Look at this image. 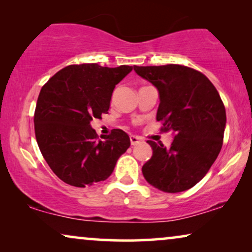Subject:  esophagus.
Returning a JSON list of instances; mask_svg holds the SVG:
<instances>
[{
    "mask_svg": "<svg viewBox=\"0 0 252 252\" xmlns=\"http://www.w3.org/2000/svg\"><path fill=\"white\" fill-rule=\"evenodd\" d=\"M129 139H130V144H132V146H136V144L140 142V137H137L135 135H130Z\"/></svg>",
    "mask_w": 252,
    "mask_h": 252,
    "instance_id": "obj_1",
    "label": "esophagus"
}]
</instances>
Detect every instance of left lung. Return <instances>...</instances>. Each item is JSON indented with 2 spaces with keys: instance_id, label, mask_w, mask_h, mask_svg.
Wrapping results in <instances>:
<instances>
[{
  "instance_id": "1",
  "label": "left lung",
  "mask_w": 252,
  "mask_h": 252,
  "mask_svg": "<svg viewBox=\"0 0 252 252\" xmlns=\"http://www.w3.org/2000/svg\"><path fill=\"white\" fill-rule=\"evenodd\" d=\"M159 93L156 119L174 133L170 148L148 141L153 156L142 166L146 180L165 192L194 187L221 150L226 110L212 82L201 72L178 64L134 66Z\"/></svg>"
}]
</instances>
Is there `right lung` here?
<instances>
[{"label": "right lung", "mask_w": 252, "mask_h": 252, "mask_svg": "<svg viewBox=\"0 0 252 252\" xmlns=\"http://www.w3.org/2000/svg\"><path fill=\"white\" fill-rule=\"evenodd\" d=\"M133 66L68 65L41 88L34 112L37 146L65 184L84 188L104 181L130 146L122 129L99 140L91 122L108 113L112 92Z\"/></svg>", "instance_id": "add662e5"}]
</instances>
